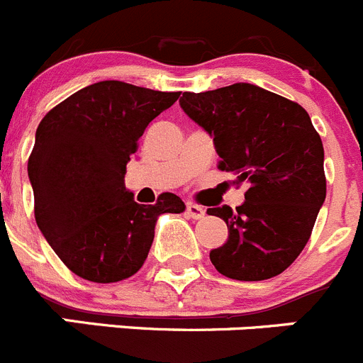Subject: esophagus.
Here are the masks:
<instances>
[{
    "mask_svg": "<svg viewBox=\"0 0 363 363\" xmlns=\"http://www.w3.org/2000/svg\"><path fill=\"white\" fill-rule=\"evenodd\" d=\"M187 216L192 217V219H201V217H205V208L199 205H194V203H189Z\"/></svg>",
    "mask_w": 363,
    "mask_h": 363,
    "instance_id": "esophagus-1",
    "label": "esophagus"
}]
</instances>
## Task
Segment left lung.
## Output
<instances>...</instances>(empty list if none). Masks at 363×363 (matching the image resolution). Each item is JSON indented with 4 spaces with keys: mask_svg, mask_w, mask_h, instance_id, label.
I'll use <instances>...</instances> for the list:
<instances>
[{
    "mask_svg": "<svg viewBox=\"0 0 363 363\" xmlns=\"http://www.w3.org/2000/svg\"><path fill=\"white\" fill-rule=\"evenodd\" d=\"M184 112L213 137L219 169L247 182L246 201L208 208L228 240L210 251L220 274L262 281L281 274L312 235L326 198L324 147L301 105L251 84L184 92Z\"/></svg>",
    "mask_w": 363,
    "mask_h": 363,
    "instance_id": "8db88e82",
    "label": "left lung"
}]
</instances>
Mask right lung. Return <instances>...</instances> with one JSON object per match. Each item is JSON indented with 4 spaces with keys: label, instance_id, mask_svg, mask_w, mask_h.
Instances as JSON below:
<instances>
[{
    "label": "right lung",
    "instance_id": "right-lung-1",
    "mask_svg": "<svg viewBox=\"0 0 363 363\" xmlns=\"http://www.w3.org/2000/svg\"><path fill=\"white\" fill-rule=\"evenodd\" d=\"M179 92L117 80L92 84L44 116L28 158L35 220L76 276L116 283L146 262L160 213H182L172 192L139 205L124 187L130 157L147 124Z\"/></svg>",
    "mask_w": 363,
    "mask_h": 363
}]
</instances>
